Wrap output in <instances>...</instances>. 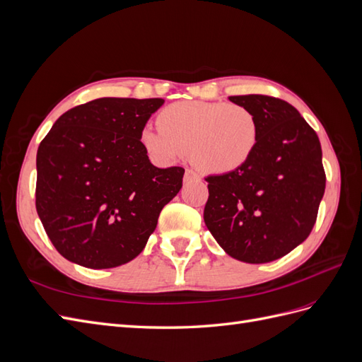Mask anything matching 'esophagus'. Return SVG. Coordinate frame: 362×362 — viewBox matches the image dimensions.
Returning <instances> with one entry per match:
<instances>
[{
  "label": "esophagus",
  "instance_id": "34e87169",
  "mask_svg": "<svg viewBox=\"0 0 362 362\" xmlns=\"http://www.w3.org/2000/svg\"><path fill=\"white\" fill-rule=\"evenodd\" d=\"M192 180H199V175L194 173L190 169H187V170H185V173H184V182H189Z\"/></svg>",
  "mask_w": 362,
  "mask_h": 362
}]
</instances>
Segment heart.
Segmentation results:
<instances>
[{
	"label": "heart",
	"mask_w": 362,
	"mask_h": 362,
	"mask_svg": "<svg viewBox=\"0 0 362 362\" xmlns=\"http://www.w3.org/2000/svg\"><path fill=\"white\" fill-rule=\"evenodd\" d=\"M160 129L146 127L140 145L156 161L168 163L187 154L204 173L225 175L246 166L258 144V124L238 104L180 101L158 115Z\"/></svg>",
	"instance_id": "b5f03b06"
}]
</instances>
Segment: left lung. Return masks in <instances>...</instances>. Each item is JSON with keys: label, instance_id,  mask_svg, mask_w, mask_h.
Returning a JSON list of instances; mask_svg holds the SVG:
<instances>
[{"label": "left lung", "instance_id": "obj_1", "mask_svg": "<svg viewBox=\"0 0 362 362\" xmlns=\"http://www.w3.org/2000/svg\"><path fill=\"white\" fill-rule=\"evenodd\" d=\"M255 116L258 144L246 166L211 175L204 221L229 257L261 264L310 235L325 193L322 146L296 108L266 95L229 96Z\"/></svg>", "mask_w": 362, "mask_h": 362}]
</instances>
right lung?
I'll use <instances>...</instances> for the list:
<instances>
[{
    "mask_svg": "<svg viewBox=\"0 0 362 362\" xmlns=\"http://www.w3.org/2000/svg\"><path fill=\"white\" fill-rule=\"evenodd\" d=\"M161 98H100L63 113L40 141L36 210L66 259L112 269L134 259L163 206L182 187L184 169L156 168L140 145Z\"/></svg>",
    "mask_w": 362,
    "mask_h": 362,
    "instance_id": "right-lung-1",
    "label": "right lung"
}]
</instances>
